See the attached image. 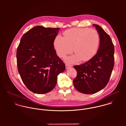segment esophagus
<instances>
[{
	"instance_id": "esophagus-1",
	"label": "esophagus",
	"mask_w": 126,
	"mask_h": 126,
	"mask_svg": "<svg viewBox=\"0 0 126 126\" xmlns=\"http://www.w3.org/2000/svg\"><path fill=\"white\" fill-rule=\"evenodd\" d=\"M72 67V65H69L68 64H65V67H66V69H68V68H69L70 67Z\"/></svg>"
}]
</instances>
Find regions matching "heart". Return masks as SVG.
I'll return each instance as SVG.
<instances>
[{
  "mask_svg": "<svg viewBox=\"0 0 126 126\" xmlns=\"http://www.w3.org/2000/svg\"><path fill=\"white\" fill-rule=\"evenodd\" d=\"M64 37L57 36L54 40V47L57 55L64 58L73 51L76 54L69 57L65 61L76 63L81 60L88 61L96 54L100 42L98 32L88 28H72L65 31Z\"/></svg>",
  "mask_w": 126,
  "mask_h": 126,
  "instance_id": "obj_1",
  "label": "heart"
}]
</instances>
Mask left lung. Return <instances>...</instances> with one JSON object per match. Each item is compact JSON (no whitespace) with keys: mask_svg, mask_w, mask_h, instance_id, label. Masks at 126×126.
Segmentation results:
<instances>
[{"mask_svg":"<svg viewBox=\"0 0 126 126\" xmlns=\"http://www.w3.org/2000/svg\"><path fill=\"white\" fill-rule=\"evenodd\" d=\"M100 37L99 46L95 54L88 62L75 65L77 76L73 80L75 88L85 94H93L108 84L114 66V46L110 36L99 25H93Z\"/></svg>","mask_w":126,"mask_h":126,"instance_id":"obj_1","label":"left lung"}]
</instances>
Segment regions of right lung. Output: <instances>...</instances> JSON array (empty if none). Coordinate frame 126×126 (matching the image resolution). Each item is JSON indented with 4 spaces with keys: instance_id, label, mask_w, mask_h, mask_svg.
Instances as JSON below:
<instances>
[{
    "instance_id": "obj_1",
    "label": "right lung",
    "mask_w": 126,
    "mask_h": 126,
    "mask_svg": "<svg viewBox=\"0 0 126 126\" xmlns=\"http://www.w3.org/2000/svg\"><path fill=\"white\" fill-rule=\"evenodd\" d=\"M59 28L33 27L22 37L16 52L18 72L29 90L38 94L54 89L65 65L57 55L54 40Z\"/></svg>"
}]
</instances>
